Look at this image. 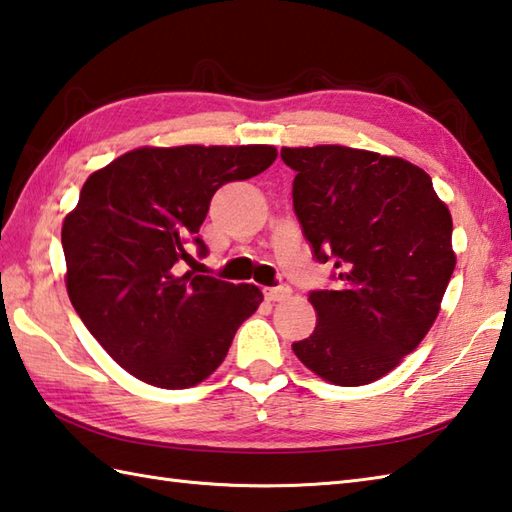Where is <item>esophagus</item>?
Returning <instances> with one entry per match:
<instances>
[{
    "label": "esophagus",
    "instance_id": "1",
    "mask_svg": "<svg viewBox=\"0 0 512 512\" xmlns=\"http://www.w3.org/2000/svg\"><path fill=\"white\" fill-rule=\"evenodd\" d=\"M263 294L267 300L276 302V300H285L291 296V287L289 285H278V287H265Z\"/></svg>",
    "mask_w": 512,
    "mask_h": 512
}]
</instances>
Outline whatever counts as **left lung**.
Masks as SVG:
<instances>
[{"mask_svg":"<svg viewBox=\"0 0 512 512\" xmlns=\"http://www.w3.org/2000/svg\"><path fill=\"white\" fill-rule=\"evenodd\" d=\"M294 212L336 289L311 291L318 325L294 342L307 369L338 387L387 375L440 314L455 269L453 221L417 165L344 145L283 148Z\"/></svg>","mask_w":512,"mask_h":512,"instance_id":"left-lung-1","label":"left lung"}]
</instances>
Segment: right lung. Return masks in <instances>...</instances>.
Returning <instances> with one entry per match:
<instances>
[{
    "mask_svg": "<svg viewBox=\"0 0 512 512\" xmlns=\"http://www.w3.org/2000/svg\"><path fill=\"white\" fill-rule=\"evenodd\" d=\"M274 145L139 148L88 176L61 227L72 307L110 358L161 389L212 375L263 294L214 276L179 274L218 187L276 161Z\"/></svg>",
    "mask_w": 512,
    "mask_h": 512,
    "instance_id": "1",
    "label": "right lung"
}]
</instances>
